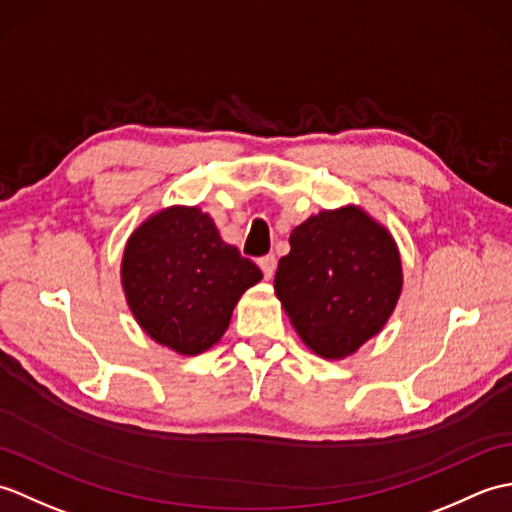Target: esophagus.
Segmentation results:
<instances>
[{
	"label": "esophagus",
	"mask_w": 512,
	"mask_h": 512,
	"mask_svg": "<svg viewBox=\"0 0 512 512\" xmlns=\"http://www.w3.org/2000/svg\"><path fill=\"white\" fill-rule=\"evenodd\" d=\"M257 264H259V268H262V273H264V277H266V279H273V275H275V266H277V259H275V255H264V257H259V259H257Z\"/></svg>",
	"instance_id": "34e87169"
}]
</instances>
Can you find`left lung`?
<instances>
[{
  "mask_svg": "<svg viewBox=\"0 0 512 512\" xmlns=\"http://www.w3.org/2000/svg\"><path fill=\"white\" fill-rule=\"evenodd\" d=\"M400 290L394 237L358 206L299 224L275 275V295L301 341L323 358L350 356L383 330Z\"/></svg>",
  "mask_w": 512,
  "mask_h": 512,
  "instance_id": "8db88e82",
  "label": "left lung"
}]
</instances>
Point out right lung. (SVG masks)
<instances>
[{"label": "right lung", "instance_id": "right-lung-1", "mask_svg": "<svg viewBox=\"0 0 512 512\" xmlns=\"http://www.w3.org/2000/svg\"><path fill=\"white\" fill-rule=\"evenodd\" d=\"M121 277L140 328L173 352L195 356L222 339L235 303L262 270L222 242L198 206H171L127 239Z\"/></svg>", "mask_w": 512, "mask_h": 512}]
</instances>
